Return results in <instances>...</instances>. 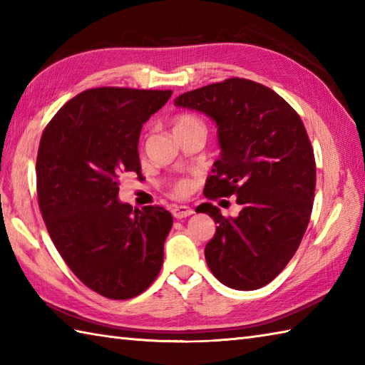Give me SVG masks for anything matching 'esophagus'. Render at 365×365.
Wrapping results in <instances>:
<instances>
[{
    "label": "esophagus",
    "instance_id": "34e87169",
    "mask_svg": "<svg viewBox=\"0 0 365 365\" xmlns=\"http://www.w3.org/2000/svg\"><path fill=\"white\" fill-rule=\"evenodd\" d=\"M170 212H173V216L174 218H187V216L192 215L195 212H192V208L188 207V205H174L173 208H170Z\"/></svg>",
    "mask_w": 365,
    "mask_h": 365
}]
</instances>
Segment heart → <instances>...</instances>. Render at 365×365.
<instances>
[{
  "mask_svg": "<svg viewBox=\"0 0 365 365\" xmlns=\"http://www.w3.org/2000/svg\"><path fill=\"white\" fill-rule=\"evenodd\" d=\"M199 120L195 118V115H190V114H183V115H178V118L174 120V130L175 128H180L185 125H190V123H197ZM188 191V182L187 180H178L174 185V195H185V192Z\"/></svg>",
  "mask_w": 365,
  "mask_h": 365,
  "instance_id": "heart-1",
  "label": "heart"
}]
</instances>
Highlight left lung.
I'll return each instance as SVG.
<instances>
[{
    "mask_svg": "<svg viewBox=\"0 0 365 365\" xmlns=\"http://www.w3.org/2000/svg\"><path fill=\"white\" fill-rule=\"evenodd\" d=\"M174 103L218 127L221 157L205 197L237 196L242 205L237 218H224L210 202L196 208L218 224L205 246L207 265L230 289H260L287 267L311 220L317 170L307 131L281 96L245 78L185 92Z\"/></svg>",
    "mask_w": 365,
    "mask_h": 365,
    "instance_id": "obj_1",
    "label": "left lung"
}]
</instances>
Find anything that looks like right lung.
Instances as JSON below:
<instances>
[{
    "label": "right lung",
    "mask_w": 365,
    "mask_h": 365,
    "mask_svg": "<svg viewBox=\"0 0 365 365\" xmlns=\"http://www.w3.org/2000/svg\"><path fill=\"white\" fill-rule=\"evenodd\" d=\"M173 91L96 88L61 108L37 152V197L61 257L80 281L110 299H130L157 279L173 215L122 204L119 177L141 174L143 123Z\"/></svg>",
    "instance_id": "1"
}]
</instances>
